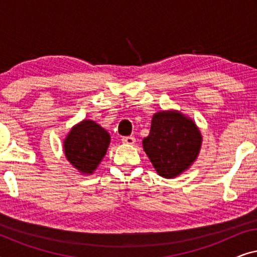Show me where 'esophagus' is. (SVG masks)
Wrapping results in <instances>:
<instances>
[{"label":"esophagus","instance_id":"34e87169","mask_svg":"<svg viewBox=\"0 0 257 257\" xmlns=\"http://www.w3.org/2000/svg\"><path fill=\"white\" fill-rule=\"evenodd\" d=\"M121 143L125 144V145H135L136 139L135 137H122Z\"/></svg>","mask_w":257,"mask_h":257}]
</instances>
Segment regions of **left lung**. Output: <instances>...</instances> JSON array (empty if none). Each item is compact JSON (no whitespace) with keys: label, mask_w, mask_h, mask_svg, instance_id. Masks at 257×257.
<instances>
[{"label":"left lung","mask_w":257,"mask_h":257,"mask_svg":"<svg viewBox=\"0 0 257 257\" xmlns=\"http://www.w3.org/2000/svg\"><path fill=\"white\" fill-rule=\"evenodd\" d=\"M202 136L195 121L178 110L153 114L150 135L143 149L160 177L173 179L184 173L198 159Z\"/></svg>","instance_id":"left-lung-1"}]
</instances>
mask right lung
Masks as SVG:
<instances>
[{
    "mask_svg": "<svg viewBox=\"0 0 257 257\" xmlns=\"http://www.w3.org/2000/svg\"><path fill=\"white\" fill-rule=\"evenodd\" d=\"M111 137L104 127L91 119L79 121L66 135L63 150L66 160L80 174L91 175L106 154Z\"/></svg>",
    "mask_w": 257,
    "mask_h": 257,
    "instance_id": "add662e5",
    "label": "right lung"
}]
</instances>
